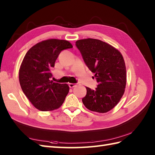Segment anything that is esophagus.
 <instances>
[{
  "mask_svg": "<svg viewBox=\"0 0 155 155\" xmlns=\"http://www.w3.org/2000/svg\"><path fill=\"white\" fill-rule=\"evenodd\" d=\"M68 86L70 88H73V87H75L76 86H77V84H76L75 83H69Z\"/></svg>",
  "mask_w": 155,
  "mask_h": 155,
  "instance_id": "34e87169",
  "label": "esophagus"
}]
</instances>
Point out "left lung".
<instances>
[{"mask_svg": "<svg viewBox=\"0 0 155 155\" xmlns=\"http://www.w3.org/2000/svg\"><path fill=\"white\" fill-rule=\"evenodd\" d=\"M76 47L98 83L94 90L86 87L87 94L82 101L88 110L107 113L116 106L124 93L127 73L123 56L117 49L98 39L78 40Z\"/></svg>", "mask_w": 155, "mask_h": 155, "instance_id": "obj_1", "label": "left lung"}]
</instances>
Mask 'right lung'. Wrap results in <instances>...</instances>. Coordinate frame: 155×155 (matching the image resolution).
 <instances>
[{"label": "right lung", "mask_w": 155, "mask_h": 155, "mask_svg": "<svg viewBox=\"0 0 155 155\" xmlns=\"http://www.w3.org/2000/svg\"><path fill=\"white\" fill-rule=\"evenodd\" d=\"M72 48L67 41L48 39L38 42L25 54L19 71V82L23 93L42 111L57 109L69 91L67 84L51 81V70L61 52Z\"/></svg>", "instance_id": "add662e5"}]
</instances>
